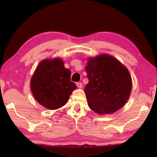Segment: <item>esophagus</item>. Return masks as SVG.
<instances>
[{
	"mask_svg": "<svg viewBox=\"0 0 157 157\" xmlns=\"http://www.w3.org/2000/svg\"><path fill=\"white\" fill-rule=\"evenodd\" d=\"M76 85H77V86H78L79 88H82V82H78L76 84Z\"/></svg>",
	"mask_w": 157,
	"mask_h": 157,
	"instance_id": "esophagus-1",
	"label": "esophagus"
}]
</instances>
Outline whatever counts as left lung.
I'll return each mask as SVG.
<instances>
[{"label":"left lung","instance_id":"8db88e82","mask_svg":"<svg viewBox=\"0 0 157 157\" xmlns=\"http://www.w3.org/2000/svg\"><path fill=\"white\" fill-rule=\"evenodd\" d=\"M89 82L85 94L89 107L98 114H111L124 105L131 94L128 69L113 56L102 54L89 58L86 67Z\"/></svg>","mask_w":157,"mask_h":157}]
</instances>
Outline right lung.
I'll list each match as a JSON object with an SVG mask.
<instances>
[{"instance_id": "right-lung-1", "label": "right lung", "mask_w": 157, "mask_h": 157, "mask_svg": "<svg viewBox=\"0 0 157 157\" xmlns=\"http://www.w3.org/2000/svg\"><path fill=\"white\" fill-rule=\"evenodd\" d=\"M71 71L60 58L43 60L33 74L30 88L35 99L45 108L57 109L64 106L76 89Z\"/></svg>"}]
</instances>
